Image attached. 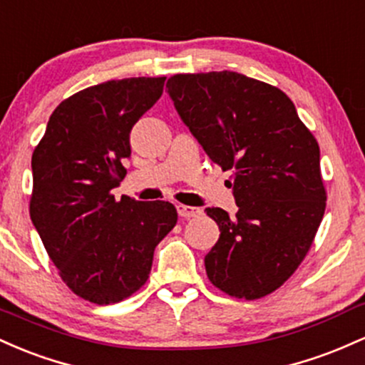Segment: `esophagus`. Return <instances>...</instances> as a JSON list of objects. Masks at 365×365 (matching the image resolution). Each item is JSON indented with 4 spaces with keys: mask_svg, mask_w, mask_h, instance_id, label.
I'll list each match as a JSON object with an SVG mask.
<instances>
[{
    "mask_svg": "<svg viewBox=\"0 0 365 365\" xmlns=\"http://www.w3.org/2000/svg\"><path fill=\"white\" fill-rule=\"evenodd\" d=\"M175 208H178L179 217H184V219H191V217H198L200 214H202V210H200V208L187 207V205H181V203H179Z\"/></svg>",
    "mask_w": 365,
    "mask_h": 365,
    "instance_id": "34e87169",
    "label": "esophagus"
}]
</instances>
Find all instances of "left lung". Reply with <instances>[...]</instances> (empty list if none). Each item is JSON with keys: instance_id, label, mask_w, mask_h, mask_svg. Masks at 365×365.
<instances>
[{"instance_id": "obj_1", "label": "left lung", "mask_w": 365, "mask_h": 365, "mask_svg": "<svg viewBox=\"0 0 365 365\" xmlns=\"http://www.w3.org/2000/svg\"><path fill=\"white\" fill-rule=\"evenodd\" d=\"M169 94L184 124L222 170L237 212L207 208L220 229L207 276L229 297L257 300L305 259L326 210L314 134L276 86L237 72L175 73Z\"/></svg>"}]
</instances>
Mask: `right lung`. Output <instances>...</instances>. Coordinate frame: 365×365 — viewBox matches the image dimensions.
<instances>
[{
  "label": "right lung",
  "instance_id": "right-lung-1",
  "mask_svg": "<svg viewBox=\"0 0 365 365\" xmlns=\"http://www.w3.org/2000/svg\"><path fill=\"white\" fill-rule=\"evenodd\" d=\"M163 84L130 77L72 94L32 153V224L61 281L91 304H117L145 286L155 247L178 222L169 202L112 195L125 175L130 129Z\"/></svg>",
  "mask_w": 365,
  "mask_h": 365
}]
</instances>
